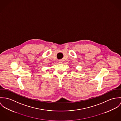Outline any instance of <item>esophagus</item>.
Returning a JSON list of instances; mask_svg holds the SVG:
<instances>
[{
  "mask_svg": "<svg viewBox=\"0 0 121 121\" xmlns=\"http://www.w3.org/2000/svg\"><path fill=\"white\" fill-rule=\"evenodd\" d=\"M58 62L59 63H62V62H63V60H58Z\"/></svg>",
  "mask_w": 121,
  "mask_h": 121,
  "instance_id": "obj_1",
  "label": "esophagus"
}]
</instances>
